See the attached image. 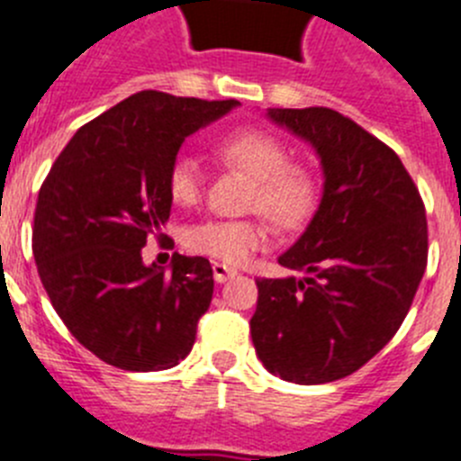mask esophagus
<instances>
[{
  "instance_id": "1",
  "label": "esophagus",
  "mask_w": 461,
  "mask_h": 461,
  "mask_svg": "<svg viewBox=\"0 0 461 461\" xmlns=\"http://www.w3.org/2000/svg\"><path fill=\"white\" fill-rule=\"evenodd\" d=\"M213 280L215 282H227V280H231V277L236 276V268H231V267H227V264H221V261H213Z\"/></svg>"
}]
</instances>
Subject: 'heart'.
<instances>
[{
    "mask_svg": "<svg viewBox=\"0 0 461 461\" xmlns=\"http://www.w3.org/2000/svg\"><path fill=\"white\" fill-rule=\"evenodd\" d=\"M215 153L230 167L252 176L248 209L261 211L277 227L292 230L301 225L317 202V181L308 167L289 163L282 140L267 131L243 128L225 135L215 144ZM167 193L174 204L194 206L202 197L200 163L179 153L167 169ZM193 252L213 257L225 264H246L268 240V230L259 218L246 221H204L184 236Z\"/></svg>",
    "mask_w": 461,
    "mask_h": 461,
    "instance_id": "1",
    "label": "heart"
}]
</instances>
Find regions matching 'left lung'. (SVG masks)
Instances as JSON below:
<instances>
[{"mask_svg": "<svg viewBox=\"0 0 461 461\" xmlns=\"http://www.w3.org/2000/svg\"><path fill=\"white\" fill-rule=\"evenodd\" d=\"M312 144L323 193L280 267L301 277H261L250 319L271 375L301 385L349 376L404 321L427 267L425 204L391 147L329 107L268 110Z\"/></svg>", "mask_w": 461, "mask_h": 461, "instance_id": "1", "label": "left lung"}]
</instances>
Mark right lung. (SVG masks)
I'll return each instance as SVG.
<instances>
[{"label": "right lung", "instance_id": "right-lung-1", "mask_svg": "<svg viewBox=\"0 0 461 461\" xmlns=\"http://www.w3.org/2000/svg\"><path fill=\"white\" fill-rule=\"evenodd\" d=\"M239 101L140 91L85 123L39 190L32 248L52 308L91 354L128 372H158L190 354L213 296L204 257L147 267L163 234L167 169L181 144Z\"/></svg>", "mask_w": 461, "mask_h": 461}]
</instances>
